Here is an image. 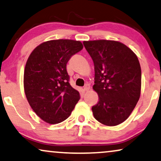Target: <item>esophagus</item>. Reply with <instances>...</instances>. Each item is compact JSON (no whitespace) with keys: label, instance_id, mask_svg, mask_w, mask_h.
I'll return each instance as SVG.
<instances>
[{"label":"esophagus","instance_id":"obj_1","mask_svg":"<svg viewBox=\"0 0 161 161\" xmlns=\"http://www.w3.org/2000/svg\"><path fill=\"white\" fill-rule=\"evenodd\" d=\"M90 89V86H89V84H86L85 85V86H84V88H83V90H84V91H89V90Z\"/></svg>","mask_w":161,"mask_h":161}]
</instances>
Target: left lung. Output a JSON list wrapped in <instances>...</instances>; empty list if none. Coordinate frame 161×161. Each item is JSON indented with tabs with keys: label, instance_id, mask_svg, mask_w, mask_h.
<instances>
[{
	"label": "left lung",
	"instance_id": "obj_1",
	"mask_svg": "<svg viewBox=\"0 0 161 161\" xmlns=\"http://www.w3.org/2000/svg\"><path fill=\"white\" fill-rule=\"evenodd\" d=\"M93 60L94 85L99 101L92 106L94 118L107 126L125 122L136 107L141 94L142 70L133 50L114 40L84 41Z\"/></svg>",
	"mask_w": 161,
	"mask_h": 161
}]
</instances>
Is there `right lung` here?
<instances>
[{
    "mask_svg": "<svg viewBox=\"0 0 161 161\" xmlns=\"http://www.w3.org/2000/svg\"><path fill=\"white\" fill-rule=\"evenodd\" d=\"M80 41L56 39L37 46L28 57L24 71V90L36 115L49 124L69 117L80 100L69 83L67 64L83 49Z\"/></svg>",
    "mask_w": 161,
    "mask_h": 161,
    "instance_id": "1",
    "label": "right lung"
}]
</instances>
